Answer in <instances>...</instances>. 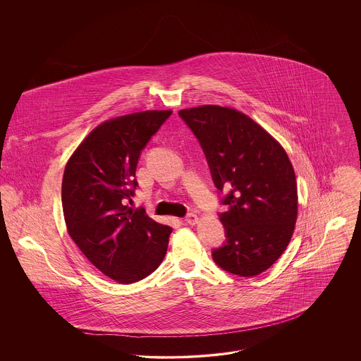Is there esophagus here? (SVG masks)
Returning a JSON list of instances; mask_svg holds the SVG:
<instances>
[{
    "label": "esophagus",
    "mask_w": 361,
    "mask_h": 361,
    "mask_svg": "<svg viewBox=\"0 0 361 361\" xmlns=\"http://www.w3.org/2000/svg\"><path fill=\"white\" fill-rule=\"evenodd\" d=\"M185 222L187 224H190V226H193V224H199V216L196 215V214H189L188 216L185 218Z\"/></svg>",
    "instance_id": "1"
}]
</instances>
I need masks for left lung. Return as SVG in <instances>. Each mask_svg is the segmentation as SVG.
<instances>
[{"mask_svg":"<svg viewBox=\"0 0 361 361\" xmlns=\"http://www.w3.org/2000/svg\"><path fill=\"white\" fill-rule=\"evenodd\" d=\"M199 139L227 211L221 214L226 243L212 252L230 274L252 277L271 268L292 238L298 185L283 146L247 115L228 106L181 109Z\"/></svg>","mask_w":361,"mask_h":361,"instance_id":"obj_1","label":"left lung"}]
</instances>
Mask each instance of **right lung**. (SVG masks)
Listing matches in <instances>:
<instances>
[{
    "instance_id": "add662e5",
    "label": "right lung",
    "mask_w": 361,
    "mask_h": 361,
    "mask_svg": "<svg viewBox=\"0 0 361 361\" xmlns=\"http://www.w3.org/2000/svg\"><path fill=\"white\" fill-rule=\"evenodd\" d=\"M172 111H143L99 124L66 164L62 208L71 240L100 272L131 284L153 274L172 227L127 206L142 149Z\"/></svg>"
}]
</instances>
